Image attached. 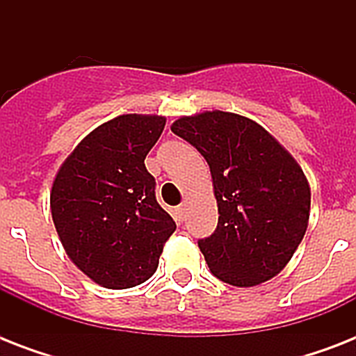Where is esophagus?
<instances>
[{
  "label": "esophagus",
  "instance_id": "1",
  "mask_svg": "<svg viewBox=\"0 0 356 356\" xmlns=\"http://www.w3.org/2000/svg\"><path fill=\"white\" fill-rule=\"evenodd\" d=\"M184 211H186V209H184V205H181V207H177V209H175V216H177L179 222H183Z\"/></svg>",
  "mask_w": 356,
  "mask_h": 356
}]
</instances>
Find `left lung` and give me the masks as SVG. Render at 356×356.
Listing matches in <instances>:
<instances>
[{
  "mask_svg": "<svg viewBox=\"0 0 356 356\" xmlns=\"http://www.w3.org/2000/svg\"><path fill=\"white\" fill-rule=\"evenodd\" d=\"M172 131L211 168L220 216L197 245L212 275L240 288L273 279L309 227L310 184L298 161L262 125L234 113L181 116Z\"/></svg>",
  "mask_w": 356,
  "mask_h": 356,
  "instance_id": "obj_1",
  "label": "left lung"
}]
</instances>
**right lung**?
Masks as SVG:
<instances>
[{"mask_svg": "<svg viewBox=\"0 0 356 356\" xmlns=\"http://www.w3.org/2000/svg\"><path fill=\"white\" fill-rule=\"evenodd\" d=\"M164 125L156 114L108 120L75 145L53 179L49 207L64 251L103 288L147 281L175 231L144 164Z\"/></svg>", "mask_w": 356, "mask_h": 356, "instance_id": "obj_1", "label": "right lung"}]
</instances>
